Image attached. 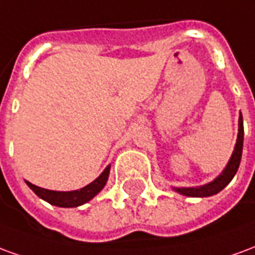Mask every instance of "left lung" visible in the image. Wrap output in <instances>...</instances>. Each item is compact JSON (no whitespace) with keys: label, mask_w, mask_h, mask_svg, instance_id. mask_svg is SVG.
I'll list each match as a JSON object with an SVG mask.
<instances>
[{"label":"left lung","mask_w":255,"mask_h":255,"mask_svg":"<svg viewBox=\"0 0 255 255\" xmlns=\"http://www.w3.org/2000/svg\"><path fill=\"white\" fill-rule=\"evenodd\" d=\"M238 138H236L235 149L232 151L228 164L225 166L223 172L219 176L216 177L212 182L206 183L203 186H198V187H173V190L182 195L192 198H203V197H212L214 194L220 192L224 187H227L230 182L234 179L235 173L238 172L239 164H241L242 151H243V135H245V129H243V117L242 113H239V122H238Z\"/></svg>","instance_id":"1"}]
</instances>
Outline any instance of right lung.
I'll return each instance as SVG.
<instances>
[{
  "label": "right lung",
  "mask_w": 255,
  "mask_h": 255,
  "mask_svg": "<svg viewBox=\"0 0 255 255\" xmlns=\"http://www.w3.org/2000/svg\"><path fill=\"white\" fill-rule=\"evenodd\" d=\"M109 172H111V165L106 166L104 172L95 179L94 182H91L80 190H73V191H53V190L38 187V186L27 182V180H25V183L38 197L49 202L50 205H54L58 208H78L80 205L91 201L102 188L105 187L108 177H109Z\"/></svg>",
  "instance_id": "add662e5"
}]
</instances>
